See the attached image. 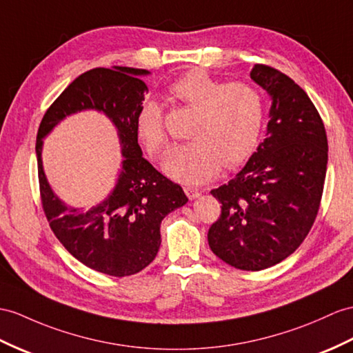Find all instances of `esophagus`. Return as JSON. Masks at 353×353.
<instances>
[{
    "mask_svg": "<svg viewBox=\"0 0 353 353\" xmlns=\"http://www.w3.org/2000/svg\"><path fill=\"white\" fill-rule=\"evenodd\" d=\"M184 192L188 196V199H197V197L202 194V192L199 190V188H194V187H185Z\"/></svg>",
    "mask_w": 353,
    "mask_h": 353,
    "instance_id": "esophagus-1",
    "label": "esophagus"
}]
</instances>
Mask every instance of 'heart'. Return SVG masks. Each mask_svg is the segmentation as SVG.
I'll return each instance as SVG.
<instances>
[{
    "instance_id": "1",
    "label": "heart",
    "mask_w": 353,
    "mask_h": 353,
    "mask_svg": "<svg viewBox=\"0 0 353 353\" xmlns=\"http://www.w3.org/2000/svg\"><path fill=\"white\" fill-rule=\"evenodd\" d=\"M169 96L197 112L190 128V142L172 147L163 163L166 174L185 184H201L243 163L262 132L265 100L247 82L225 83L194 68L169 85ZM136 134L151 156L166 145L163 108L156 100H143L134 118Z\"/></svg>"
}]
</instances>
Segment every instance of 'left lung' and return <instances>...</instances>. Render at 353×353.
I'll list each match as a JSON object with an SVG mask.
<instances>
[{
	"mask_svg": "<svg viewBox=\"0 0 353 353\" xmlns=\"http://www.w3.org/2000/svg\"><path fill=\"white\" fill-rule=\"evenodd\" d=\"M250 77L270 94L266 139L228 184L211 190L221 214L208 244L223 262L261 271L285 261L316 220L328 163L319 112L289 76L254 64Z\"/></svg>",
	"mask_w": 353,
	"mask_h": 353,
	"instance_id": "obj_1",
	"label": "left lung"
}]
</instances>
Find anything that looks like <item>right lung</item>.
I'll list each match as a JSON object with an SVG mask.
<instances>
[{"instance_id": "1", "label": "right lung", "mask_w": 353, "mask_h": 353, "mask_svg": "<svg viewBox=\"0 0 353 353\" xmlns=\"http://www.w3.org/2000/svg\"><path fill=\"white\" fill-rule=\"evenodd\" d=\"M143 68H92L77 76L43 117L36 142L41 206L65 250L88 268L125 277L154 261L161 244L160 225L169 212L187 203L181 185L172 183L142 157L134 118L148 87ZM94 108L117 127L125 160L114 190L85 212L67 207L50 188L41 163L42 137L68 114Z\"/></svg>"}]
</instances>
